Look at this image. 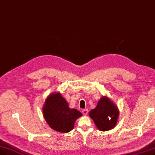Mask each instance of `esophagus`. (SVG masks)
Listing matches in <instances>:
<instances>
[{
  "label": "esophagus",
  "instance_id": "obj_1",
  "mask_svg": "<svg viewBox=\"0 0 155 155\" xmlns=\"http://www.w3.org/2000/svg\"><path fill=\"white\" fill-rule=\"evenodd\" d=\"M82 112L83 113V115L85 116V115H87V113H88V110H87V109H84V110H83L82 111Z\"/></svg>",
  "mask_w": 155,
  "mask_h": 155
}]
</instances>
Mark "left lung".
Returning <instances> with one entry per match:
<instances>
[{
    "label": "left lung",
    "instance_id": "8db88e82",
    "mask_svg": "<svg viewBox=\"0 0 155 155\" xmlns=\"http://www.w3.org/2000/svg\"><path fill=\"white\" fill-rule=\"evenodd\" d=\"M119 110L117 105L107 97L103 96L97 106L89 112V117L101 131L110 130L117 125Z\"/></svg>",
    "mask_w": 155,
    "mask_h": 155
}]
</instances>
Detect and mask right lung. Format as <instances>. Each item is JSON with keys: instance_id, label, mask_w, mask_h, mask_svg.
I'll return each mask as SVG.
<instances>
[{"instance_id": "right-lung-1", "label": "right lung", "mask_w": 155, "mask_h": 155, "mask_svg": "<svg viewBox=\"0 0 155 155\" xmlns=\"http://www.w3.org/2000/svg\"><path fill=\"white\" fill-rule=\"evenodd\" d=\"M43 115L51 129L58 132L67 133L74 127L77 118L82 116L76 109H71L59 92L49 94L42 108Z\"/></svg>"}]
</instances>
